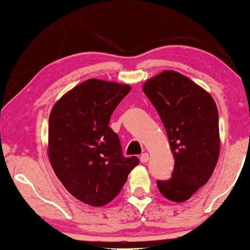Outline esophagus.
I'll return each instance as SVG.
<instances>
[{"label":"esophagus","instance_id":"esophagus-1","mask_svg":"<svg viewBox=\"0 0 250 250\" xmlns=\"http://www.w3.org/2000/svg\"><path fill=\"white\" fill-rule=\"evenodd\" d=\"M140 160H141V162H142V163H147V162H148V160H149V155H148L147 153L142 154V155H141V157H140Z\"/></svg>","mask_w":250,"mask_h":250}]
</instances>
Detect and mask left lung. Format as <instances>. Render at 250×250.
I'll list each match as a JSON object with an SVG mask.
<instances>
[{
  "instance_id": "obj_1",
  "label": "left lung",
  "mask_w": 250,
  "mask_h": 250,
  "mask_svg": "<svg viewBox=\"0 0 250 250\" xmlns=\"http://www.w3.org/2000/svg\"><path fill=\"white\" fill-rule=\"evenodd\" d=\"M143 91L161 117L174 155L171 177L157 181L166 199L185 202L208 182L220 155L219 113L208 91L174 70L149 79Z\"/></svg>"
}]
</instances>
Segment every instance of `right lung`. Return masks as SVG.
Masks as SVG:
<instances>
[{"label": "right lung", "mask_w": 250, "mask_h": 250, "mask_svg": "<svg viewBox=\"0 0 250 250\" xmlns=\"http://www.w3.org/2000/svg\"><path fill=\"white\" fill-rule=\"evenodd\" d=\"M130 85L90 79L65 93L49 116L48 156L69 193L94 207L117 196L128 174L139 165L125 157L109 121Z\"/></svg>", "instance_id": "1"}]
</instances>
